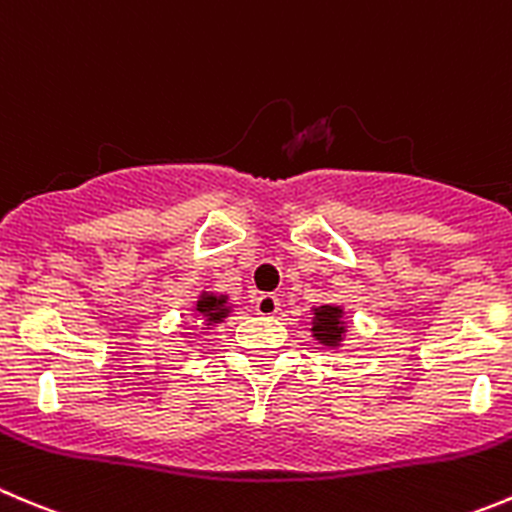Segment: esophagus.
I'll use <instances>...</instances> for the list:
<instances>
[{
  "mask_svg": "<svg viewBox=\"0 0 512 512\" xmlns=\"http://www.w3.org/2000/svg\"><path fill=\"white\" fill-rule=\"evenodd\" d=\"M255 310H257V315L272 317L280 312V300H277L275 295H270V292H265V295H260L255 300Z\"/></svg>",
  "mask_w": 512,
  "mask_h": 512,
  "instance_id": "34e87169",
  "label": "esophagus"
}]
</instances>
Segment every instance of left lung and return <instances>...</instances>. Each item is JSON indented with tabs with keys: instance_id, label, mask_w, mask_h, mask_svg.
Masks as SVG:
<instances>
[{
	"instance_id": "left-lung-1",
	"label": "left lung",
	"mask_w": 512,
	"mask_h": 512,
	"mask_svg": "<svg viewBox=\"0 0 512 512\" xmlns=\"http://www.w3.org/2000/svg\"><path fill=\"white\" fill-rule=\"evenodd\" d=\"M342 310L332 305L315 307V320H312V332L322 345H340L342 335H345V325H342Z\"/></svg>"
}]
</instances>
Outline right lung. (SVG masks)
Listing matches in <instances>:
<instances>
[{"label": "right lung", "instance_id": "add662e5", "mask_svg": "<svg viewBox=\"0 0 512 512\" xmlns=\"http://www.w3.org/2000/svg\"><path fill=\"white\" fill-rule=\"evenodd\" d=\"M197 315L205 317L207 322H220L222 317H227V297L225 295H202L197 302Z\"/></svg>", "mask_w": 512, "mask_h": 512}]
</instances>
